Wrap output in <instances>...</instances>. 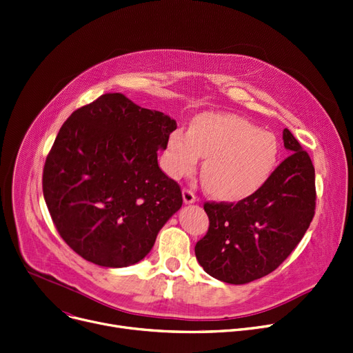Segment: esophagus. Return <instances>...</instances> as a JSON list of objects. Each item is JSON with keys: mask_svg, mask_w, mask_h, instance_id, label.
Returning <instances> with one entry per match:
<instances>
[{"mask_svg": "<svg viewBox=\"0 0 353 353\" xmlns=\"http://www.w3.org/2000/svg\"><path fill=\"white\" fill-rule=\"evenodd\" d=\"M183 200L185 204H192L197 201V197L194 194V192H192L190 189H183Z\"/></svg>", "mask_w": 353, "mask_h": 353, "instance_id": "esophagus-1", "label": "esophagus"}]
</instances>
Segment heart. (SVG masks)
Segmentation results:
<instances>
[{
    "instance_id": "heart-1",
    "label": "heart",
    "mask_w": 353,
    "mask_h": 353,
    "mask_svg": "<svg viewBox=\"0 0 353 353\" xmlns=\"http://www.w3.org/2000/svg\"><path fill=\"white\" fill-rule=\"evenodd\" d=\"M205 157L201 177L205 189L228 201L245 200L274 176L279 164V143L267 130L241 116L203 113L190 130L177 128L168 140L164 166L172 177L190 173Z\"/></svg>"
}]
</instances>
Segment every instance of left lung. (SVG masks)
Returning <instances> with one entry per match:
<instances>
[{
  "mask_svg": "<svg viewBox=\"0 0 353 353\" xmlns=\"http://www.w3.org/2000/svg\"><path fill=\"white\" fill-rule=\"evenodd\" d=\"M291 153L263 190L239 203H205L210 227L194 252L203 270L227 284H247L276 270L302 240L315 214V169L294 134Z\"/></svg>",
  "mask_w": 353,
  "mask_h": 353,
  "instance_id": "left-lung-1",
  "label": "left lung"
}]
</instances>
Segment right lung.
Instances as JSON below:
<instances>
[{
  "label": "right lung",
  "instance_id": "1",
  "mask_svg": "<svg viewBox=\"0 0 353 353\" xmlns=\"http://www.w3.org/2000/svg\"><path fill=\"white\" fill-rule=\"evenodd\" d=\"M176 128L122 93H105L62 125L45 161L43 199L59 236L86 261L139 263L180 210V187L157 163Z\"/></svg>",
  "mask_w": 353,
  "mask_h": 353
}]
</instances>
